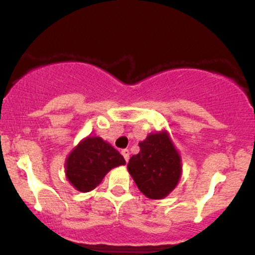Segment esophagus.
Listing matches in <instances>:
<instances>
[{
  "mask_svg": "<svg viewBox=\"0 0 255 255\" xmlns=\"http://www.w3.org/2000/svg\"><path fill=\"white\" fill-rule=\"evenodd\" d=\"M121 153H122L123 158H125L126 161L129 160V150H128V149H123V150L121 151Z\"/></svg>",
  "mask_w": 255,
  "mask_h": 255,
  "instance_id": "34e87169",
  "label": "esophagus"
}]
</instances>
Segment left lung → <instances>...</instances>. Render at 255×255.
<instances>
[{
    "mask_svg": "<svg viewBox=\"0 0 255 255\" xmlns=\"http://www.w3.org/2000/svg\"><path fill=\"white\" fill-rule=\"evenodd\" d=\"M128 171L142 194L159 200L170 194L181 175V163L166 132L149 134L139 143V153L128 163Z\"/></svg>",
    "mask_w": 255,
    "mask_h": 255,
    "instance_id": "8db88e82",
    "label": "left lung"
}]
</instances>
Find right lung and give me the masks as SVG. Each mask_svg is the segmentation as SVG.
I'll return each instance as SVG.
<instances>
[{
    "mask_svg": "<svg viewBox=\"0 0 255 255\" xmlns=\"http://www.w3.org/2000/svg\"><path fill=\"white\" fill-rule=\"evenodd\" d=\"M126 164L125 158L100 137H87L66 159V176L75 189L89 192L99 186L112 168Z\"/></svg>",
    "mask_w": 255,
    "mask_h": 255,
    "instance_id": "add662e5",
    "label": "right lung"
}]
</instances>
